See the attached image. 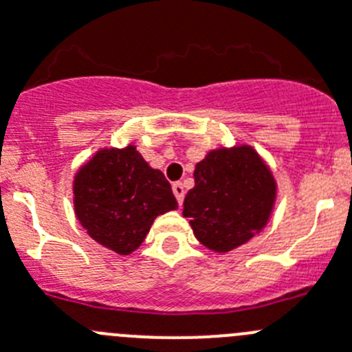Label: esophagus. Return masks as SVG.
Here are the masks:
<instances>
[{
    "label": "esophagus",
    "mask_w": 352,
    "mask_h": 352,
    "mask_svg": "<svg viewBox=\"0 0 352 352\" xmlns=\"http://www.w3.org/2000/svg\"><path fill=\"white\" fill-rule=\"evenodd\" d=\"M172 189H173V195H175L177 201H179V205H180V204H182L184 195H186V191H184L182 182H173V184H172Z\"/></svg>",
    "instance_id": "esophagus-1"
}]
</instances>
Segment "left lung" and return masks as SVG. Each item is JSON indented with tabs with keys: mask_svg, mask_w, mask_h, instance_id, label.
Returning a JSON list of instances; mask_svg holds the SVG:
<instances>
[{
	"mask_svg": "<svg viewBox=\"0 0 352 352\" xmlns=\"http://www.w3.org/2000/svg\"><path fill=\"white\" fill-rule=\"evenodd\" d=\"M274 198V177L251 147L219 148L196 164L184 217L205 247L226 252L267 224Z\"/></svg>",
	"mask_w": 352,
	"mask_h": 352,
	"instance_id": "left-lung-1",
	"label": "left lung"
}]
</instances>
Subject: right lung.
<instances>
[{
	"label": "right lung",
	"instance_id": "1",
	"mask_svg": "<svg viewBox=\"0 0 352 352\" xmlns=\"http://www.w3.org/2000/svg\"><path fill=\"white\" fill-rule=\"evenodd\" d=\"M77 219L117 254L135 251L160 214L177 207L172 186L128 145L100 151L75 177Z\"/></svg>",
	"mask_w": 352,
	"mask_h": 352
}]
</instances>
